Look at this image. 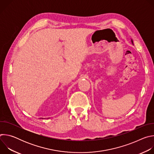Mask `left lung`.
<instances>
[{
	"label": "left lung",
	"mask_w": 154,
	"mask_h": 154,
	"mask_svg": "<svg viewBox=\"0 0 154 154\" xmlns=\"http://www.w3.org/2000/svg\"><path fill=\"white\" fill-rule=\"evenodd\" d=\"M131 42H132V44H133V41H132V39H131Z\"/></svg>",
	"instance_id": "1"
}]
</instances>
